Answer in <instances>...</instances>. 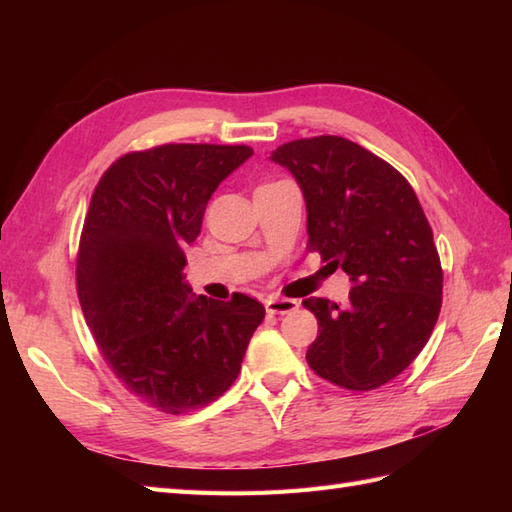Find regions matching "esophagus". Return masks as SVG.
<instances>
[{"label":"esophagus","mask_w":512,"mask_h":512,"mask_svg":"<svg viewBox=\"0 0 512 512\" xmlns=\"http://www.w3.org/2000/svg\"><path fill=\"white\" fill-rule=\"evenodd\" d=\"M299 308V301L297 299H288V297H270L266 301V310L270 314H288V312H295Z\"/></svg>","instance_id":"obj_1"}]
</instances>
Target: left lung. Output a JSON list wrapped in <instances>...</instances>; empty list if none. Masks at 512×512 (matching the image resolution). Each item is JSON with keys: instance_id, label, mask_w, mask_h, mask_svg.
Returning <instances> with one entry per match:
<instances>
[{"instance_id": "obj_1", "label": "left lung", "mask_w": 512, "mask_h": 512, "mask_svg": "<svg viewBox=\"0 0 512 512\" xmlns=\"http://www.w3.org/2000/svg\"><path fill=\"white\" fill-rule=\"evenodd\" d=\"M270 160L303 191L308 250L352 279L345 306L303 301L319 319L308 365L330 383L369 391L389 383L427 345L442 306V266L411 184L341 136L301 138Z\"/></svg>"}]
</instances>
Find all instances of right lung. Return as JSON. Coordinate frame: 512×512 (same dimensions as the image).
Listing matches in <instances>:
<instances>
[{"label": "right lung", "mask_w": 512, "mask_h": 512, "mask_svg": "<svg viewBox=\"0 0 512 512\" xmlns=\"http://www.w3.org/2000/svg\"><path fill=\"white\" fill-rule=\"evenodd\" d=\"M250 156L246 145L132 151L92 193L76 257L85 321L118 380L165 413L220 398L264 321L257 299L195 297L182 275L213 191Z\"/></svg>", "instance_id": "right-lung-1"}]
</instances>
